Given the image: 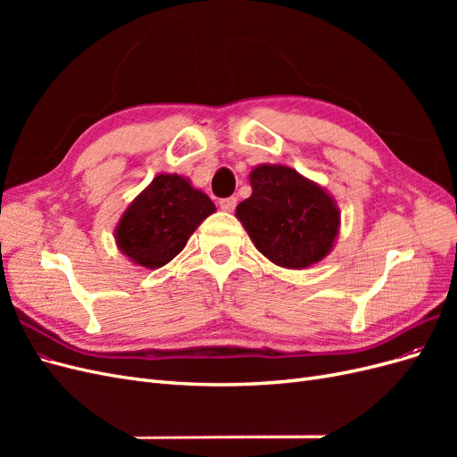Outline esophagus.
Wrapping results in <instances>:
<instances>
[{
    "label": "esophagus",
    "instance_id": "obj_1",
    "mask_svg": "<svg viewBox=\"0 0 457 457\" xmlns=\"http://www.w3.org/2000/svg\"><path fill=\"white\" fill-rule=\"evenodd\" d=\"M237 204H238L237 196H228V198L219 200V205H220V210H223V212H232L234 207H237Z\"/></svg>",
    "mask_w": 457,
    "mask_h": 457
}]
</instances>
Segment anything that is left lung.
Returning <instances> with one entry per match:
<instances>
[{
  "mask_svg": "<svg viewBox=\"0 0 457 457\" xmlns=\"http://www.w3.org/2000/svg\"><path fill=\"white\" fill-rule=\"evenodd\" d=\"M252 196L237 217L274 265L307 269L334 250L341 213L329 192L294 168L261 163L250 173Z\"/></svg>",
  "mask_w": 457,
  "mask_h": 457,
  "instance_id": "left-lung-1",
  "label": "left lung"
}]
</instances>
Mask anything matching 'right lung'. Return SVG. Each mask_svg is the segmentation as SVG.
Wrapping results in <instances>:
<instances>
[{"label":"right lung","mask_w":457,"mask_h":457,"mask_svg":"<svg viewBox=\"0 0 457 457\" xmlns=\"http://www.w3.org/2000/svg\"><path fill=\"white\" fill-rule=\"evenodd\" d=\"M215 204L187 177L160 173L137 196L114 230L118 250L135 265L160 269L183 252Z\"/></svg>","instance_id":"1"}]
</instances>
